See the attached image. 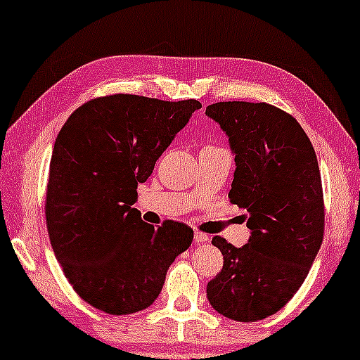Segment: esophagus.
<instances>
[{
	"mask_svg": "<svg viewBox=\"0 0 360 360\" xmlns=\"http://www.w3.org/2000/svg\"><path fill=\"white\" fill-rule=\"evenodd\" d=\"M208 240H210V236H208V234L200 233V231H196V233H195V243H196V244L208 243Z\"/></svg>",
	"mask_w": 360,
	"mask_h": 360,
	"instance_id": "34e87169",
	"label": "esophagus"
}]
</instances>
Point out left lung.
Here are the masks:
<instances>
[{
    "instance_id": "8db88e82",
    "label": "left lung",
    "mask_w": 360,
    "mask_h": 360,
    "mask_svg": "<svg viewBox=\"0 0 360 360\" xmlns=\"http://www.w3.org/2000/svg\"><path fill=\"white\" fill-rule=\"evenodd\" d=\"M229 137L236 172L229 200L248 210L250 238L234 248L214 236L223 270L206 297L216 311L252 323L287 304L323 243L324 203L318 159L292 115L267 103L219 101L206 108Z\"/></svg>"
}]
</instances>
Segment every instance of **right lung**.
<instances>
[{"mask_svg": "<svg viewBox=\"0 0 360 360\" xmlns=\"http://www.w3.org/2000/svg\"><path fill=\"white\" fill-rule=\"evenodd\" d=\"M200 108L196 100L120 93L86 101L58 132L46 195L49 238L73 290L96 309L120 316L150 307L172 262L191 245L188 226L154 228L132 205L137 184Z\"/></svg>", "mask_w": 360, "mask_h": 360, "instance_id": "1", "label": "right lung"}]
</instances>
